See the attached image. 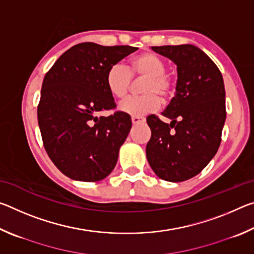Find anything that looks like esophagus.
Here are the masks:
<instances>
[{"mask_svg": "<svg viewBox=\"0 0 254 254\" xmlns=\"http://www.w3.org/2000/svg\"><path fill=\"white\" fill-rule=\"evenodd\" d=\"M131 120H132L133 124H139V123L144 122V118H142V117H132Z\"/></svg>", "mask_w": 254, "mask_h": 254, "instance_id": "obj_1", "label": "esophagus"}]
</instances>
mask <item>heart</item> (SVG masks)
Listing matches in <instances>:
<instances>
[{"mask_svg": "<svg viewBox=\"0 0 254 254\" xmlns=\"http://www.w3.org/2000/svg\"><path fill=\"white\" fill-rule=\"evenodd\" d=\"M132 77L145 78L142 85V96L128 97L120 105V110L128 115L140 117L160 107V97L168 98L174 91V79L166 72L163 59L153 53L137 55L131 60L130 67L114 64L106 72L105 83L111 95L123 100L132 84Z\"/></svg>", "mask_w": 254, "mask_h": 254, "instance_id": "1", "label": "heart"}]
</instances>
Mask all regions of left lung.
I'll return each instance as SVG.
<instances>
[{
    "mask_svg": "<svg viewBox=\"0 0 254 254\" xmlns=\"http://www.w3.org/2000/svg\"><path fill=\"white\" fill-rule=\"evenodd\" d=\"M177 65L176 93L162 112L147 118L151 137L145 148L159 178L179 183L198 175L216 154L226 119L225 88L220 69L192 45L151 47Z\"/></svg>",
    "mask_w": 254,
    "mask_h": 254,
    "instance_id": "1",
    "label": "left lung"
}]
</instances>
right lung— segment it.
Wrapping results in <instances>:
<instances>
[{
    "label": "right lung",
    "mask_w": 254,
    "mask_h": 254,
    "mask_svg": "<svg viewBox=\"0 0 254 254\" xmlns=\"http://www.w3.org/2000/svg\"><path fill=\"white\" fill-rule=\"evenodd\" d=\"M136 49L83 42L64 53L46 74L38 123L47 153L67 177L100 182L117 165L131 117L121 111L97 114L117 107L106 87L107 69Z\"/></svg>",
    "instance_id": "add662e5"
}]
</instances>
